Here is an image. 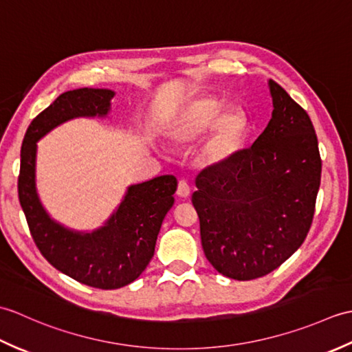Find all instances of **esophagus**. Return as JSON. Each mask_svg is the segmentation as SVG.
<instances>
[{"label": "esophagus", "mask_w": 352, "mask_h": 352, "mask_svg": "<svg viewBox=\"0 0 352 352\" xmlns=\"http://www.w3.org/2000/svg\"><path fill=\"white\" fill-rule=\"evenodd\" d=\"M177 195L180 198H188L190 195V186L188 182L180 180L178 182V188H177Z\"/></svg>", "instance_id": "esophagus-1"}]
</instances>
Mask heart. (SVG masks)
I'll return each mask as SVG.
<instances>
[{"mask_svg": "<svg viewBox=\"0 0 352 352\" xmlns=\"http://www.w3.org/2000/svg\"><path fill=\"white\" fill-rule=\"evenodd\" d=\"M207 130L208 155L216 162H226L241 148L248 130V119L241 109H223L213 96H201L174 118L168 134L177 144L184 145L195 142Z\"/></svg>", "mask_w": 352, "mask_h": 352, "instance_id": "heart-1", "label": "heart"}]
</instances>
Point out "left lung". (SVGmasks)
<instances>
[{
  "instance_id": "obj_1",
  "label": "left lung",
  "mask_w": 352,
  "mask_h": 352,
  "mask_svg": "<svg viewBox=\"0 0 352 352\" xmlns=\"http://www.w3.org/2000/svg\"><path fill=\"white\" fill-rule=\"evenodd\" d=\"M274 110L252 146L203 169L192 204L207 260L248 281L280 267L307 237L320 184L318 138L300 104L269 80Z\"/></svg>"
}]
</instances>
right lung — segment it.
<instances>
[{
    "label": "right lung",
    "mask_w": 352,
    "mask_h": 352,
    "mask_svg": "<svg viewBox=\"0 0 352 352\" xmlns=\"http://www.w3.org/2000/svg\"><path fill=\"white\" fill-rule=\"evenodd\" d=\"M113 92L76 89L62 94L37 115L21 148L18 195L33 241L42 256L58 271L86 286L111 290L133 283L154 256L164 216L174 206L177 178L157 177L131 186L106 227L91 234L74 233L45 213L34 184L36 142L56 125L76 116H104Z\"/></svg>",
    "instance_id": "add662e5"
}]
</instances>
